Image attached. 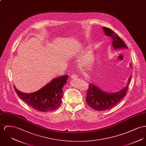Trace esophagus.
I'll return each mask as SVG.
<instances>
[{"mask_svg":"<svg viewBox=\"0 0 146 146\" xmlns=\"http://www.w3.org/2000/svg\"><path fill=\"white\" fill-rule=\"evenodd\" d=\"M71 78L72 79H75L78 78V76H77L76 74H72V75L71 76Z\"/></svg>","mask_w":146,"mask_h":146,"instance_id":"obj_1","label":"esophagus"}]
</instances>
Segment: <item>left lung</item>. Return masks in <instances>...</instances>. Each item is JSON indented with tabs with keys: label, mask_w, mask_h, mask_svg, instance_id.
Segmentation results:
<instances>
[{
	"label": "left lung",
	"mask_w": 146,
	"mask_h": 146,
	"mask_svg": "<svg viewBox=\"0 0 146 146\" xmlns=\"http://www.w3.org/2000/svg\"><path fill=\"white\" fill-rule=\"evenodd\" d=\"M106 35L112 38V46L114 49L121 48L127 49L128 47L121 38L112 30L106 27H103ZM131 66V64H130ZM131 74L128 79L127 84L122 90L114 93H108L103 91L93 83L89 84L87 91L86 102L88 106L96 111H104L112 108L126 95L128 86L131 81Z\"/></svg>",
	"instance_id": "8db88e82"
}]
</instances>
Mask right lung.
Instances as JSON below:
<instances>
[{"mask_svg": "<svg viewBox=\"0 0 146 146\" xmlns=\"http://www.w3.org/2000/svg\"><path fill=\"white\" fill-rule=\"evenodd\" d=\"M68 76L53 79L41 89L31 93H25L14 86L18 97L34 109L40 112L55 110L62 103L63 87L66 84Z\"/></svg>", "mask_w": 146, "mask_h": 146, "instance_id": "add662e5", "label": "right lung"}]
</instances>
